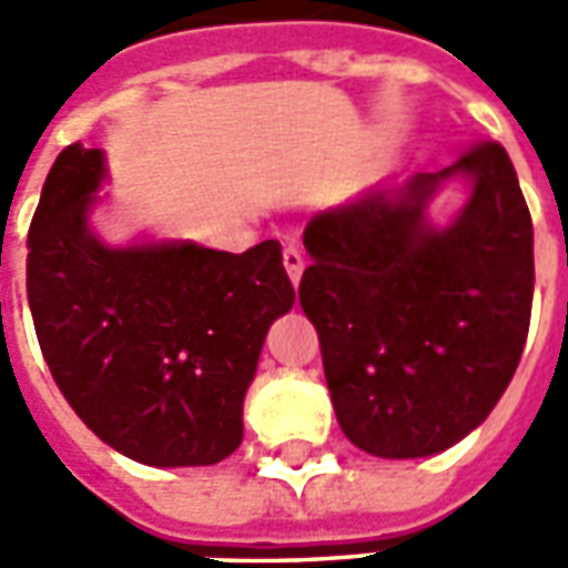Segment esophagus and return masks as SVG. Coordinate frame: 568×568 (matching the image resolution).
Here are the masks:
<instances>
[{"label": "esophagus", "mask_w": 568, "mask_h": 568, "mask_svg": "<svg viewBox=\"0 0 568 568\" xmlns=\"http://www.w3.org/2000/svg\"><path fill=\"white\" fill-rule=\"evenodd\" d=\"M283 264H285V273H288V280H292V285L297 288V283H301V273H304V252H301L297 246H285Z\"/></svg>", "instance_id": "obj_1"}]
</instances>
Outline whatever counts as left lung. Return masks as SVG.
<instances>
[{
	"label": "left lung",
	"instance_id": "1",
	"mask_svg": "<svg viewBox=\"0 0 568 568\" xmlns=\"http://www.w3.org/2000/svg\"><path fill=\"white\" fill-rule=\"evenodd\" d=\"M466 187L450 223L444 186ZM301 307L316 325L344 435L381 459L435 456L508 389L532 310V219L499 142L438 173L386 179L304 231Z\"/></svg>",
	"mask_w": 568,
	"mask_h": 568
}]
</instances>
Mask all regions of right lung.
Instances as JSON below:
<instances>
[{
    "instance_id": "obj_1",
    "label": "right lung",
    "mask_w": 568,
    "mask_h": 568,
    "mask_svg": "<svg viewBox=\"0 0 568 568\" xmlns=\"http://www.w3.org/2000/svg\"><path fill=\"white\" fill-rule=\"evenodd\" d=\"M103 149L60 151L30 224L39 346L93 435L154 468L215 465L243 440V402L271 325L295 304L283 246L243 255L182 236L105 243L93 227Z\"/></svg>"
}]
</instances>
